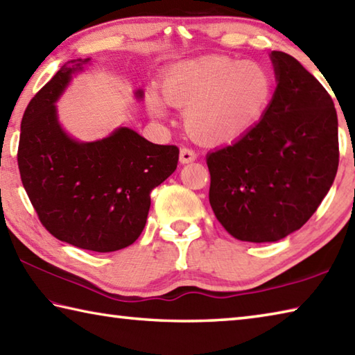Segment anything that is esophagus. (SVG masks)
Listing matches in <instances>:
<instances>
[{"instance_id":"34e87169","label":"esophagus","mask_w":355,"mask_h":355,"mask_svg":"<svg viewBox=\"0 0 355 355\" xmlns=\"http://www.w3.org/2000/svg\"><path fill=\"white\" fill-rule=\"evenodd\" d=\"M196 158H197L196 150L189 149V147H183V149L180 150V161H182L183 164L192 163V161H196Z\"/></svg>"}]
</instances>
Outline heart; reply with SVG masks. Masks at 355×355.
<instances>
[{
	"label": "heart",
	"instance_id": "b5f03b06",
	"mask_svg": "<svg viewBox=\"0 0 355 355\" xmlns=\"http://www.w3.org/2000/svg\"><path fill=\"white\" fill-rule=\"evenodd\" d=\"M167 102L186 107L184 125L191 137L206 144L228 143L259 122L272 102L275 82L257 62L227 55H206L178 63L166 74ZM149 110L164 114L157 93L147 96Z\"/></svg>",
	"mask_w": 355,
	"mask_h": 355
}]
</instances>
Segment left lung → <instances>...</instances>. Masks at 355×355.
Here are the masks:
<instances>
[{
  "label": "left lung",
  "mask_w": 355,
  "mask_h": 355,
  "mask_svg": "<svg viewBox=\"0 0 355 355\" xmlns=\"http://www.w3.org/2000/svg\"><path fill=\"white\" fill-rule=\"evenodd\" d=\"M278 85L261 121L206 157L209 203L236 239L276 242L300 230L323 202L338 169V121L324 87L273 51Z\"/></svg>",
  "instance_id": "8db88e82"
}]
</instances>
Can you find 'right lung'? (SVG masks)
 I'll return each mask as SVG.
<instances>
[{"label":"right lung","instance_id":"1","mask_svg":"<svg viewBox=\"0 0 355 355\" xmlns=\"http://www.w3.org/2000/svg\"><path fill=\"white\" fill-rule=\"evenodd\" d=\"M88 60H71L73 67H62L31 99L17 159L43 227L77 248L110 253L143 233L150 192L177 169L180 150L153 144L127 127L94 143L69 138L54 102ZM137 96L143 98V92Z\"/></svg>","mask_w":355,"mask_h":355}]
</instances>
